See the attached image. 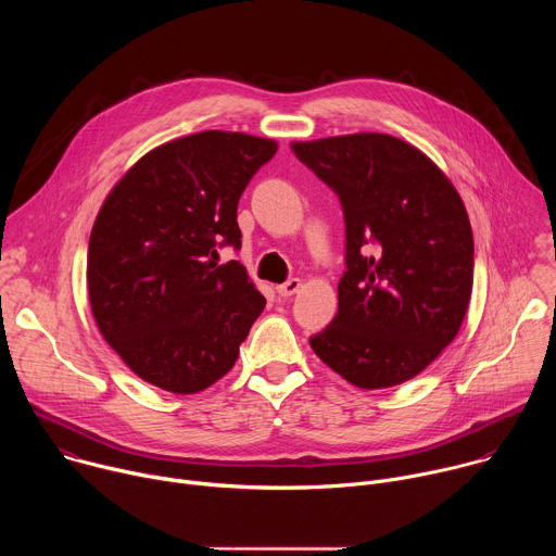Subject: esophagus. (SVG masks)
<instances>
[{"label":"esophagus","instance_id":"34e87169","mask_svg":"<svg viewBox=\"0 0 556 556\" xmlns=\"http://www.w3.org/2000/svg\"><path fill=\"white\" fill-rule=\"evenodd\" d=\"M299 288H301V279H290V281L277 286V294L279 296H292V294L299 292Z\"/></svg>","mask_w":556,"mask_h":556}]
</instances>
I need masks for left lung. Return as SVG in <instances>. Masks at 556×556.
<instances>
[{"instance_id": "8db88e82", "label": "left lung", "mask_w": 556, "mask_h": 556, "mask_svg": "<svg viewBox=\"0 0 556 556\" xmlns=\"http://www.w3.org/2000/svg\"><path fill=\"white\" fill-rule=\"evenodd\" d=\"M341 200L345 273L339 312L309 339L361 389L418 376L455 339L472 290V230L438 165L387 134L292 142Z\"/></svg>"}]
</instances>
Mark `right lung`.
<instances>
[{"mask_svg": "<svg viewBox=\"0 0 556 556\" xmlns=\"http://www.w3.org/2000/svg\"><path fill=\"white\" fill-rule=\"evenodd\" d=\"M277 153L270 138L200 131L144 153L92 226L88 294L103 339L142 380L198 393L219 380L266 299L240 262L237 202Z\"/></svg>", "mask_w": 556, "mask_h": 556, "instance_id": "1", "label": "right lung"}]
</instances>
